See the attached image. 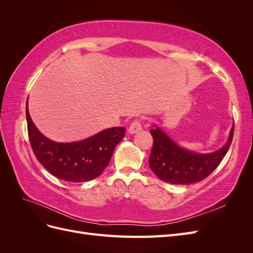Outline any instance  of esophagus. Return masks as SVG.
<instances>
[{
	"instance_id": "esophagus-1",
	"label": "esophagus",
	"mask_w": 253,
	"mask_h": 253,
	"mask_svg": "<svg viewBox=\"0 0 253 253\" xmlns=\"http://www.w3.org/2000/svg\"><path fill=\"white\" fill-rule=\"evenodd\" d=\"M141 127V122L139 120H135L132 122L131 126H128V132L131 134H136L140 131Z\"/></svg>"
}]
</instances>
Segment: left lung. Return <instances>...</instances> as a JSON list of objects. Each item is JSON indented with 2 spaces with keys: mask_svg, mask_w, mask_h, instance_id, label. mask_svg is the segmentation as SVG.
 <instances>
[{
  "mask_svg": "<svg viewBox=\"0 0 253 253\" xmlns=\"http://www.w3.org/2000/svg\"><path fill=\"white\" fill-rule=\"evenodd\" d=\"M234 126L226 144L216 152L202 154L183 149L158 126L151 129L153 148L149 158L151 170L162 180L173 185H190L205 179L216 169L227 154L233 138Z\"/></svg>",
  "mask_w": 253,
  "mask_h": 253,
  "instance_id": "obj_1",
  "label": "left lung"
}]
</instances>
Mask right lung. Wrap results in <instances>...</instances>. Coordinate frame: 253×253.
Wrapping results in <instances>:
<instances>
[{"label":"right lung","instance_id":"add662e5","mask_svg":"<svg viewBox=\"0 0 253 253\" xmlns=\"http://www.w3.org/2000/svg\"><path fill=\"white\" fill-rule=\"evenodd\" d=\"M27 105L28 99L27 131L38 162L51 175L65 181L84 182L98 177L108 167L115 148L126 135L125 127L116 126L81 141H52L36 127Z\"/></svg>","mask_w":253,"mask_h":253}]
</instances>
